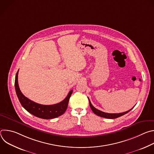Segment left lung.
I'll return each instance as SVG.
<instances>
[{"label": "left lung", "instance_id": "8db88e82", "mask_svg": "<svg viewBox=\"0 0 154 154\" xmlns=\"http://www.w3.org/2000/svg\"><path fill=\"white\" fill-rule=\"evenodd\" d=\"M89 99V98H88ZM89 103H90V106L91 107V109H92V111L93 112V113L94 114H96V115L99 116H100V117H102V118H107V119H115V118H119L121 116H123L125 114L128 113L131 109H132L134 108V107L129 109V110L127 111V112H123V113H105V112H103L100 110H99V109H97V108H96L91 103L90 99H89Z\"/></svg>", "mask_w": 154, "mask_h": 154}]
</instances>
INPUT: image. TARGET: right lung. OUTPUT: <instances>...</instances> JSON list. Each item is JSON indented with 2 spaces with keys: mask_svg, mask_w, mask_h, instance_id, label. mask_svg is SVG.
<instances>
[{
  "mask_svg": "<svg viewBox=\"0 0 154 154\" xmlns=\"http://www.w3.org/2000/svg\"><path fill=\"white\" fill-rule=\"evenodd\" d=\"M18 71L16 73L14 82L16 93L22 106L28 112L39 118L50 119L57 118L62 115L66 112L68 108L69 98L72 93V90H71L66 97L60 103L50 105L39 104L30 100L21 93L17 80Z\"/></svg>",
  "mask_w": 154,
  "mask_h": 154,
  "instance_id": "add662e5",
  "label": "right lung"
}]
</instances>
